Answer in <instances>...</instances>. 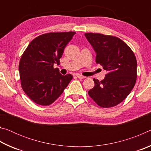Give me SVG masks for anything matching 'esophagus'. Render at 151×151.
I'll list each match as a JSON object with an SVG mask.
<instances>
[{"label": "esophagus", "instance_id": "34e87169", "mask_svg": "<svg viewBox=\"0 0 151 151\" xmlns=\"http://www.w3.org/2000/svg\"><path fill=\"white\" fill-rule=\"evenodd\" d=\"M76 76H77V77H78V78H86V76L81 75H80V74H76Z\"/></svg>", "mask_w": 151, "mask_h": 151}]
</instances>
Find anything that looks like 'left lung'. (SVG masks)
<instances>
[{
    "mask_svg": "<svg viewBox=\"0 0 151 151\" xmlns=\"http://www.w3.org/2000/svg\"><path fill=\"white\" fill-rule=\"evenodd\" d=\"M96 53V63L107 71L88 92L91 98L103 108L116 106L133 88L137 81V63L131 48L119 38L100 33H85Z\"/></svg>",
    "mask_w": 151,
    "mask_h": 151,
    "instance_id": "obj_1",
    "label": "left lung"
}]
</instances>
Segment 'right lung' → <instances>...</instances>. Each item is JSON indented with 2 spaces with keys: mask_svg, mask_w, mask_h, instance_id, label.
Returning <instances> with one entry per match:
<instances>
[{
  "mask_svg": "<svg viewBox=\"0 0 151 151\" xmlns=\"http://www.w3.org/2000/svg\"><path fill=\"white\" fill-rule=\"evenodd\" d=\"M75 32H49L33 39L19 62L22 90L34 103L50 105L68 86L73 76H63L54 64H59L64 49Z\"/></svg>",
  "mask_w": 151,
  "mask_h": 151,
  "instance_id": "obj_1",
  "label": "right lung"
}]
</instances>
